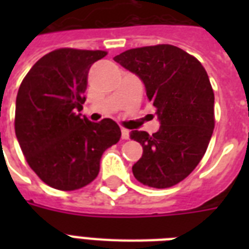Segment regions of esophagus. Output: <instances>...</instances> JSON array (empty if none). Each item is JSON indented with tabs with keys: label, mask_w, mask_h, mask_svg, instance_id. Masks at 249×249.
<instances>
[{
	"label": "esophagus",
	"mask_w": 249,
	"mask_h": 249,
	"mask_svg": "<svg viewBox=\"0 0 249 249\" xmlns=\"http://www.w3.org/2000/svg\"><path fill=\"white\" fill-rule=\"evenodd\" d=\"M121 138L123 140H129V130L128 129H121Z\"/></svg>",
	"instance_id": "obj_1"
}]
</instances>
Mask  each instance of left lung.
<instances>
[{"mask_svg": "<svg viewBox=\"0 0 249 249\" xmlns=\"http://www.w3.org/2000/svg\"><path fill=\"white\" fill-rule=\"evenodd\" d=\"M113 60L142 80L160 123L152 136L130 132L143 147L134 177L155 189L177 185L200 163L214 128V94L204 67L173 45L130 49Z\"/></svg>", "mask_w": 249, "mask_h": 249, "instance_id": "8db88e82", "label": "left lung"}]
</instances>
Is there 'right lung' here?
<instances>
[{
	"mask_svg": "<svg viewBox=\"0 0 249 249\" xmlns=\"http://www.w3.org/2000/svg\"><path fill=\"white\" fill-rule=\"evenodd\" d=\"M102 50L58 49L35 63L21 81L15 105V134L32 170L53 189L72 191L94 181L102 154L117 143L111 119L91 123L79 113L88 73Z\"/></svg>",
	"mask_w": 249,
	"mask_h": 249,
	"instance_id": "right-lung-1",
	"label": "right lung"
}]
</instances>
